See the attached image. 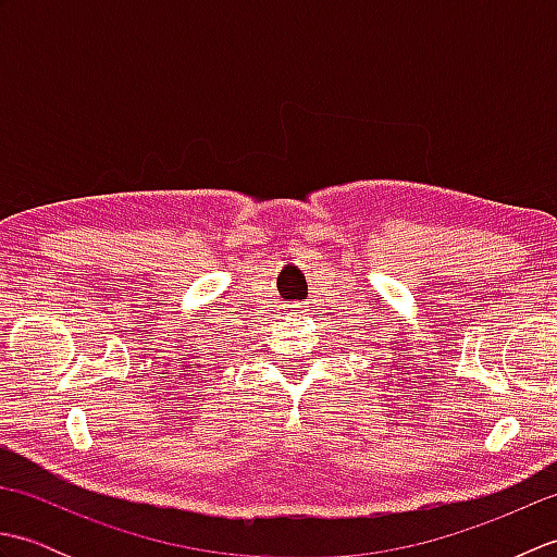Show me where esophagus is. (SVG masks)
Here are the masks:
<instances>
[{
  "label": "esophagus",
  "instance_id": "obj_1",
  "mask_svg": "<svg viewBox=\"0 0 557 557\" xmlns=\"http://www.w3.org/2000/svg\"><path fill=\"white\" fill-rule=\"evenodd\" d=\"M292 311H294V313H304L306 306H304V304H292Z\"/></svg>",
  "mask_w": 557,
  "mask_h": 557
}]
</instances>
